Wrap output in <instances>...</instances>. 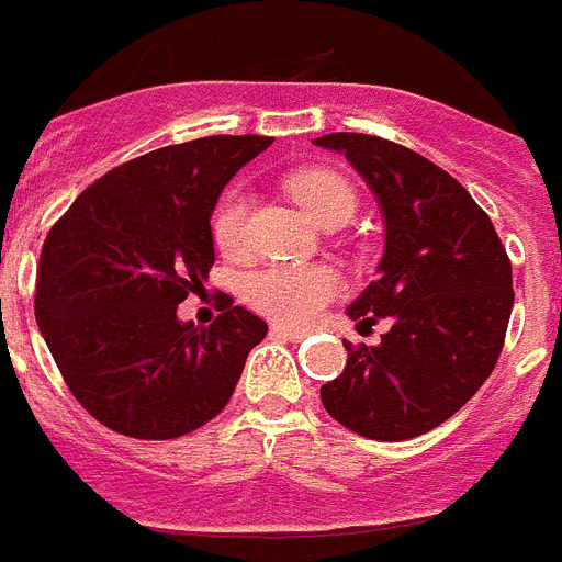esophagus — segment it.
Wrapping results in <instances>:
<instances>
[{"instance_id":"34e87169","label":"esophagus","mask_w":562,"mask_h":562,"mask_svg":"<svg viewBox=\"0 0 562 562\" xmlns=\"http://www.w3.org/2000/svg\"><path fill=\"white\" fill-rule=\"evenodd\" d=\"M271 335H273V337H282V340H303V337H305V328L285 326V323H273V326H271Z\"/></svg>"}]
</instances>
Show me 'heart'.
Returning a JSON list of instances; mask_svg holds the SVG:
<instances>
[{"label":"heart","instance_id":"b5f03b06","mask_svg":"<svg viewBox=\"0 0 562 562\" xmlns=\"http://www.w3.org/2000/svg\"><path fill=\"white\" fill-rule=\"evenodd\" d=\"M296 204L317 222L352 218L355 190L344 176L331 170H300L289 178ZM250 195L231 190L213 213V239L227 257L248 250ZM340 294V273L331 266H268L245 282V300L257 312L280 323H308Z\"/></svg>","mask_w":562,"mask_h":562}]
</instances>
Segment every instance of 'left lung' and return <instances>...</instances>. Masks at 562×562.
Instances as JSON below:
<instances>
[{
    "mask_svg": "<svg viewBox=\"0 0 562 562\" xmlns=\"http://www.w3.org/2000/svg\"><path fill=\"white\" fill-rule=\"evenodd\" d=\"M344 153L384 216L378 280L346 314L390 321L381 344H346L323 407L358 436L404 441L436 430L494 372L514 308L510 259L491 218L450 172L413 149L358 132L314 138Z\"/></svg>",
    "mask_w": 562,
    "mask_h": 562,
    "instance_id": "1",
    "label": "left lung"
}]
</instances>
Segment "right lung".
<instances>
[{
  "mask_svg": "<svg viewBox=\"0 0 562 562\" xmlns=\"http://www.w3.org/2000/svg\"><path fill=\"white\" fill-rule=\"evenodd\" d=\"M273 138L210 135L126 161L52 227L36 271V326L68 390L109 430L178 439L231 401L266 321L225 296L213 326L178 321L216 250L225 184Z\"/></svg>",
  "mask_w": 562,
  "mask_h": 562,
  "instance_id": "right-lung-1",
  "label": "right lung"
}]
</instances>
